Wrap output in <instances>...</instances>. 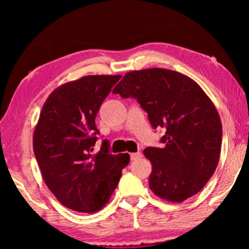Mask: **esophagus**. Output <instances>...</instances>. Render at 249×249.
Instances as JSON below:
<instances>
[{"instance_id": "1", "label": "esophagus", "mask_w": 249, "mask_h": 249, "mask_svg": "<svg viewBox=\"0 0 249 249\" xmlns=\"http://www.w3.org/2000/svg\"><path fill=\"white\" fill-rule=\"evenodd\" d=\"M142 158V153L141 152H137V153H131L130 154V159L134 161V160H137V159H141Z\"/></svg>"}]
</instances>
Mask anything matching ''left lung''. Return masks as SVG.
<instances>
[{"mask_svg": "<svg viewBox=\"0 0 249 249\" xmlns=\"http://www.w3.org/2000/svg\"><path fill=\"white\" fill-rule=\"evenodd\" d=\"M113 93L135 97L153 128L166 129L164 147L144 149L152 192L171 203L198 193L215 171L222 142L220 115L205 91L185 74L151 68L125 73Z\"/></svg>", "mask_w": 249, "mask_h": 249, "instance_id": "obj_1", "label": "left lung"}]
</instances>
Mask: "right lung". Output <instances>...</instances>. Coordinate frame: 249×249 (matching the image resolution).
Masks as SVG:
<instances>
[{"label":"right lung","mask_w":249,"mask_h":249,"mask_svg":"<svg viewBox=\"0 0 249 249\" xmlns=\"http://www.w3.org/2000/svg\"><path fill=\"white\" fill-rule=\"evenodd\" d=\"M120 74L85 76L55 88L40 111L33 147L46 186L68 209L100 211L110 199L128 153L110 154L108 142L93 154L98 129L95 118Z\"/></svg>","instance_id":"add662e5"}]
</instances>
